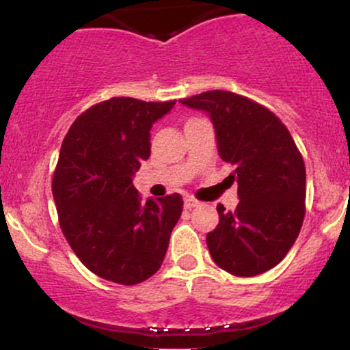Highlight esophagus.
Listing matches in <instances>:
<instances>
[{"label":"esophagus","mask_w":350,"mask_h":350,"mask_svg":"<svg viewBox=\"0 0 350 350\" xmlns=\"http://www.w3.org/2000/svg\"><path fill=\"white\" fill-rule=\"evenodd\" d=\"M199 200L196 199V198H192V196H186V198H184V207L186 208H192V207H198L199 206Z\"/></svg>","instance_id":"esophagus-1"}]
</instances>
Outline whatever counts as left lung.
I'll list each match as a JSON object with an SVG mask.
<instances>
[{"instance_id":"obj_1","label":"left lung","mask_w":350,"mask_h":350,"mask_svg":"<svg viewBox=\"0 0 350 350\" xmlns=\"http://www.w3.org/2000/svg\"><path fill=\"white\" fill-rule=\"evenodd\" d=\"M180 103L207 111L220 158L235 166V211L217 206L219 226L207 234L217 267L255 276L276 267L298 239L306 214V167L295 139L267 107L228 90H208Z\"/></svg>"}]
</instances>
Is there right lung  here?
<instances>
[{
    "label": "right lung",
    "instance_id": "add662e5",
    "mask_svg": "<svg viewBox=\"0 0 350 350\" xmlns=\"http://www.w3.org/2000/svg\"><path fill=\"white\" fill-rule=\"evenodd\" d=\"M174 103L113 97L87 108L64 138L52 178L59 226L100 278L131 286L161 268L183 198L143 202L133 174L150 158L152 123Z\"/></svg>",
    "mask_w": 350,
    "mask_h": 350
}]
</instances>
